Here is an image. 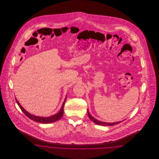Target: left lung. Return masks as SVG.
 <instances>
[{
  "instance_id": "obj_1",
  "label": "left lung",
  "mask_w": 159,
  "mask_h": 159,
  "mask_svg": "<svg viewBox=\"0 0 159 159\" xmlns=\"http://www.w3.org/2000/svg\"><path fill=\"white\" fill-rule=\"evenodd\" d=\"M88 116L89 117V119H91L92 121L94 122L95 123H96L97 125H102V126H113V125H117L120 123H121L122 121H117V122H114V123H107V122H104V121H101L95 119L93 116H91V114L89 113L88 110Z\"/></svg>"
}]
</instances>
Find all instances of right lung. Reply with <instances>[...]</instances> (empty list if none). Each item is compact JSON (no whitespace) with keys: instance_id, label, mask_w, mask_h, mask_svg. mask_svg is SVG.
Instances as JSON below:
<instances>
[{"instance_id":"obj_1","label":"right lung","mask_w":159,"mask_h":159,"mask_svg":"<svg viewBox=\"0 0 159 159\" xmlns=\"http://www.w3.org/2000/svg\"><path fill=\"white\" fill-rule=\"evenodd\" d=\"M67 98V96L65 98V100L62 104V106L61 108L60 111L58 113L55 114L52 116L48 117H39V116H34L31 114L29 113V112H27L22 106H21V104L19 103V102L16 100V99L15 98L16 102L18 104V106L20 107V108H21V110H22L24 113L25 114L29 119H30L31 120H33V121H36L38 123H53L55 121H58L59 120H60L62 118V116H63V113H64V104H65V101Z\"/></svg>"}]
</instances>
